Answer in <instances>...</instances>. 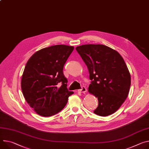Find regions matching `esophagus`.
I'll use <instances>...</instances> for the list:
<instances>
[{
	"label": "esophagus",
	"mask_w": 149,
	"mask_h": 149,
	"mask_svg": "<svg viewBox=\"0 0 149 149\" xmlns=\"http://www.w3.org/2000/svg\"><path fill=\"white\" fill-rule=\"evenodd\" d=\"M86 91H87V89H86V88L85 87H84V86H83L81 88L78 90V92L81 93H85Z\"/></svg>",
	"instance_id": "1"
}]
</instances>
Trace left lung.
<instances>
[{"label": "left lung", "mask_w": 149, "mask_h": 149, "mask_svg": "<svg viewBox=\"0 0 149 149\" xmlns=\"http://www.w3.org/2000/svg\"><path fill=\"white\" fill-rule=\"evenodd\" d=\"M87 65L91 83L88 92L97 97L94 113L106 116L115 113L127 99L131 75L120 54L102 45H84L75 48Z\"/></svg>", "instance_id": "8db88e82"}]
</instances>
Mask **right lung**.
Segmentation results:
<instances>
[{
  "mask_svg": "<svg viewBox=\"0 0 149 149\" xmlns=\"http://www.w3.org/2000/svg\"><path fill=\"white\" fill-rule=\"evenodd\" d=\"M74 47L52 46L36 52L26 63L21 79L25 100L39 115L50 116L62 111L69 96L63 66ZM61 84L60 88L57 87Z\"/></svg>",
  "mask_w": 149,
  "mask_h": 149,
  "instance_id": "right-lung-1",
  "label": "right lung"
}]
</instances>
